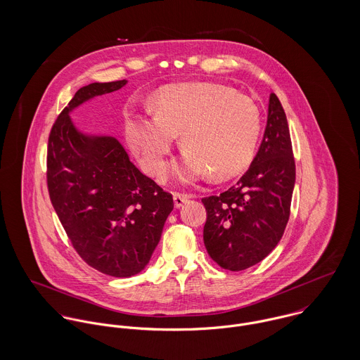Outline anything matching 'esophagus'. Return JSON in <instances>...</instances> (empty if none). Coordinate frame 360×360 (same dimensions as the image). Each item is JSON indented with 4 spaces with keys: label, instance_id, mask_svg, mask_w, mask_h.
Returning a JSON list of instances; mask_svg holds the SVG:
<instances>
[{
    "label": "esophagus",
    "instance_id": "34e87169",
    "mask_svg": "<svg viewBox=\"0 0 360 360\" xmlns=\"http://www.w3.org/2000/svg\"><path fill=\"white\" fill-rule=\"evenodd\" d=\"M188 198H190V195H187V194H181V193H174V194H173V200H174V206H176V207H180V206H183V204H186V202L188 201Z\"/></svg>",
    "mask_w": 360,
    "mask_h": 360
}]
</instances>
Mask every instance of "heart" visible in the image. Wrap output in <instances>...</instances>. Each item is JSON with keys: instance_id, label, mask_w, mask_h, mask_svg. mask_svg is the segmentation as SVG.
Returning <instances> with one entry per match:
<instances>
[{"instance_id": "1", "label": "heart", "mask_w": 360, "mask_h": 360, "mask_svg": "<svg viewBox=\"0 0 360 360\" xmlns=\"http://www.w3.org/2000/svg\"><path fill=\"white\" fill-rule=\"evenodd\" d=\"M154 115L134 113L124 122L126 140L143 167L162 179L176 134L186 154L176 176L191 181L207 173L229 179L252 160L260 134V113L251 98L213 84H179L162 90Z\"/></svg>"}]
</instances>
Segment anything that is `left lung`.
<instances>
[{"label":"left lung","instance_id":"1","mask_svg":"<svg viewBox=\"0 0 360 360\" xmlns=\"http://www.w3.org/2000/svg\"><path fill=\"white\" fill-rule=\"evenodd\" d=\"M295 160L285 112L274 93L267 124L250 169L220 195L202 198L204 243L209 257L231 271L245 270L267 257L290 219Z\"/></svg>","mask_w":360,"mask_h":360}]
</instances>
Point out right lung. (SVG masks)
<instances>
[{
  "label": "right lung",
  "mask_w": 360,
  "mask_h": 360,
  "mask_svg": "<svg viewBox=\"0 0 360 360\" xmlns=\"http://www.w3.org/2000/svg\"><path fill=\"white\" fill-rule=\"evenodd\" d=\"M127 82L93 83L77 90L49 137L47 186L51 204L80 257L112 277H130L150 262L173 197L143 174L109 136H84L69 112Z\"/></svg>",
  "instance_id": "obj_1"
}]
</instances>
